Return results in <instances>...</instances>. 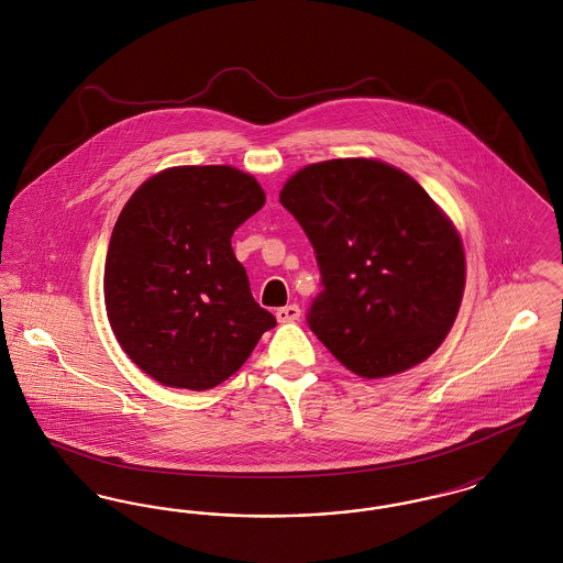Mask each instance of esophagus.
<instances>
[{"mask_svg": "<svg viewBox=\"0 0 563 563\" xmlns=\"http://www.w3.org/2000/svg\"><path fill=\"white\" fill-rule=\"evenodd\" d=\"M299 317H301V310H299V306H295V303H289V306L276 310V319H278V322H295Z\"/></svg>", "mask_w": 563, "mask_h": 563, "instance_id": "esophagus-1", "label": "esophagus"}]
</instances>
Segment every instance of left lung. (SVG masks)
<instances>
[{
  "mask_svg": "<svg viewBox=\"0 0 563 563\" xmlns=\"http://www.w3.org/2000/svg\"><path fill=\"white\" fill-rule=\"evenodd\" d=\"M280 205L321 269L308 324L344 367L401 374L441 346L464 294V251L418 181L386 162H319L285 184Z\"/></svg>",
  "mask_w": 563,
  "mask_h": 563,
  "instance_id": "8db88e82",
  "label": "left lung"
}]
</instances>
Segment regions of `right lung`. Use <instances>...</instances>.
<instances>
[{"label":"right lung","instance_id":"1","mask_svg":"<svg viewBox=\"0 0 563 563\" xmlns=\"http://www.w3.org/2000/svg\"><path fill=\"white\" fill-rule=\"evenodd\" d=\"M266 202L234 166H175L118 217L103 294L122 350L164 386L209 390L276 324L251 295L232 234Z\"/></svg>","mask_w":563,"mask_h":563}]
</instances>
